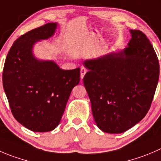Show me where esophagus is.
Wrapping results in <instances>:
<instances>
[{"mask_svg": "<svg viewBox=\"0 0 161 161\" xmlns=\"http://www.w3.org/2000/svg\"><path fill=\"white\" fill-rule=\"evenodd\" d=\"M87 72V69L86 68H84V67H82L81 68V70H80V75H81V79H83L84 75H86V73Z\"/></svg>", "mask_w": 161, "mask_h": 161, "instance_id": "esophagus-1", "label": "esophagus"}]
</instances>
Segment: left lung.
<instances>
[{"label": "left lung", "mask_w": 161, "mask_h": 161, "mask_svg": "<svg viewBox=\"0 0 161 161\" xmlns=\"http://www.w3.org/2000/svg\"><path fill=\"white\" fill-rule=\"evenodd\" d=\"M124 51L86 60L83 83L97 127L106 133H123L149 110L159 80L157 53L146 34L130 30Z\"/></svg>", "instance_id": "1"}]
</instances>
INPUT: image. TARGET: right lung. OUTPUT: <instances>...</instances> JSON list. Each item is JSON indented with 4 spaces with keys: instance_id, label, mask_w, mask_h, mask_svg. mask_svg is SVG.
Listing matches in <instances>:
<instances>
[{
    "instance_id": "right-lung-1",
    "label": "right lung",
    "mask_w": 161,
    "mask_h": 161,
    "mask_svg": "<svg viewBox=\"0 0 161 161\" xmlns=\"http://www.w3.org/2000/svg\"><path fill=\"white\" fill-rule=\"evenodd\" d=\"M57 25L48 23L17 38L3 69V86L14 118L35 132L51 131L59 125L71 90L80 81L79 68L62 70L33 56V45L51 37Z\"/></svg>"
}]
</instances>
